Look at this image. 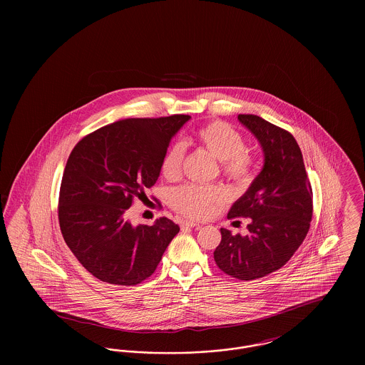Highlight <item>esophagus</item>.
Here are the masks:
<instances>
[{
  "mask_svg": "<svg viewBox=\"0 0 365 365\" xmlns=\"http://www.w3.org/2000/svg\"><path fill=\"white\" fill-rule=\"evenodd\" d=\"M180 226L191 227V228H194V227H200L201 225H200V223H195V222H190V220H185V222H182V223H180Z\"/></svg>",
  "mask_w": 365,
  "mask_h": 365,
  "instance_id": "esophagus-1",
  "label": "esophagus"
}]
</instances>
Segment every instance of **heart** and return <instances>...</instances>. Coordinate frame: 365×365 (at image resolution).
Here are the masks:
<instances>
[{"label":"heart","instance_id":"heart-1","mask_svg":"<svg viewBox=\"0 0 365 365\" xmlns=\"http://www.w3.org/2000/svg\"><path fill=\"white\" fill-rule=\"evenodd\" d=\"M198 142L220 161L222 173L237 183H246L252 176V158L246 152L242 135L223 122L209 123L197 131ZM185 148L180 142L170 145L161 157L160 170L168 179H175L182 165ZM226 191L220 186L185 185L171 194L173 208L192 219L208 217L216 205L225 202Z\"/></svg>","mask_w":365,"mask_h":365}]
</instances>
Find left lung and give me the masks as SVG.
I'll list each match as a JSON object with an SVG mask.
<instances>
[{"mask_svg":"<svg viewBox=\"0 0 365 365\" xmlns=\"http://www.w3.org/2000/svg\"><path fill=\"white\" fill-rule=\"evenodd\" d=\"M238 120L260 143L264 164L227 217H250L246 235L220 228L213 257L227 275L262 278L283 267L305 240L312 220V187L294 137L256 115Z\"/></svg>","mask_w":365,"mask_h":365,"instance_id":"obj_1","label":"left lung"}]
</instances>
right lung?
<instances>
[{
  "label": "right lung",
  "mask_w": 365,
  "mask_h": 365,
  "mask_svg": "<svg viewBox=\"0 0 365 365\" xmlns=\"http://www.w3.org/2000/svg\"><path fill=\"white\" fill-rule=\"evenodd\" d=\"M189 115L125 119L96 130L71 152L60 187L64 241L103 282L134 286L149 278L179 226L160 217L133 226L128 208L160 176V161Z\"/></svg>",
  "instance_id": "right-lung-1"
}]
</instances>
